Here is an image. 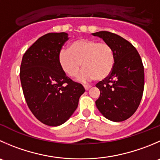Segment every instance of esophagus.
<instances>
[{"label":"esophagus","instance_id":"1","mask_svg":"<svg viewBox=\"0 0 160 160\" xmlns=\"http://www.w3.org/2000/svg\"><path fill=\"white\" fill-rule=\"evenodd\" d=\"M83 87H84V88L86 91H88V90H89L90 88H91V86H89V85H84Z\"/></svg>","mask_w":160,"mask_h":160}]
</instances>
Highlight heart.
Segmentation results:
<instances>
[{
	"mask_svg": "<svg viewBox=\"0 0 160 160\" xmlns=\"http://www.w3.org/2000/svg\"><path fill=\"white\" fill-rule=\"evenodd\" d=\"M58 62L69 77L77 75L82 63L83 69L79 75V80L89 81L94 79L101 81L111 74L115 55L112 48L107 43L92 39H80L69 45V50L60 51Z\"/></svg>",
	"mask_w": 160,
	"mask_h": 160,
	"instance_id": "1",
	"label": "heart"
}]
</instances>
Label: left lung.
<instances>
[{
    "instance_id": "obj_1",
    "label": "left lung",
    "mask_w": 160,
    "mask_h": 160,
    "mask_svg": "<svg viewBox=\"0 0 160 160\" xmlns=\"http://www.w3.org/2000/svg\"><path fill=\"white\" fill-rule=\"evenodd\" d=\"M92 35L109 44L115 55L111 74L96 84L100 90L96 106L111 121H124L135 112L142 98L145 74L142 58L135 48L117 34L100 31Z\"/></svg>"
}]
</instances>
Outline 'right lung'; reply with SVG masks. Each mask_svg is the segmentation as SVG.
<instances>
[{"instance_id": "add662e5", "label": "right lung", "mask_w": 160, "mask_h": 160, "mask_svg": "<svg viewBox=\"0 0 160 160\" xmlns=\"http://www.w3.org/2000/svg\"><path fill=\"white\" fill-rule=\"evenodd\" d=\"M68 39L64 32L45 34L22 59L20 80L26 102L35 117L48 126L67 121L85 91L82 84L66 76L58 62V54Z\"/></svg>"}]
</instances>
